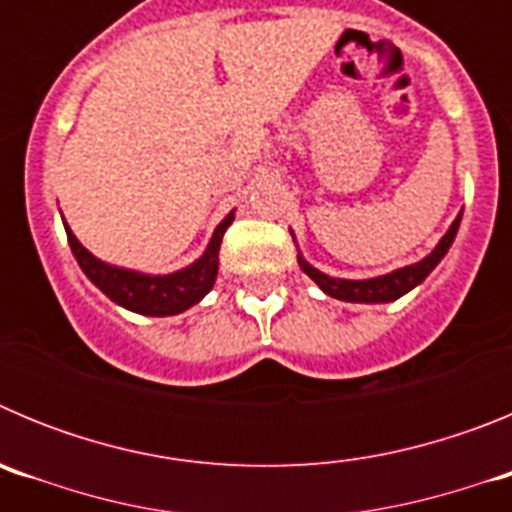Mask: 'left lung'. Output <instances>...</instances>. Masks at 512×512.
I'll return each instance as SVG.
<instances>
[{
    "label": "left lung",
    "instance_id": "left-lung-1",
    "mask_svg": "<svg viewBox=\"0 0 512 512\" xmlns=\"http://www.w3.org/2000/svg\"><path fill=\"white\" fill-rule=\"evenodd\" d=\"M459 220H461V215L456 217L454 223H451L449 233L443 235L441 243H438V246L433 248V251L428 253L423 261H418V264H413V266H405V269L392 271V274H384V277H377V279H361V282H351V279H333V277H328V274H323V271L312 269V266L307 264L302 256H297V261H300L302 271H305L307 277L318 284L325 295L336 297V300L392 302V300H397V297L405 295V292H410L413 287H418V284L423 282V279L428 277L433 269H436L438 261L446 256L449 246L454 243L456 230H459Z\"/></svg>",
    "mask_w": 512,
    "mask_h": 512
}]
</instances>
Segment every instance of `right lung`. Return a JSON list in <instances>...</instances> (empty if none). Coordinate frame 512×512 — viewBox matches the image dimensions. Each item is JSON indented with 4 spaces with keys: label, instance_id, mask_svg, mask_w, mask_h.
Wrapping results in <instances>:
<instances>
[{
    "label": "right lung",
    "instance_id": "1",
    "mask_svg": "<svg viewBox=\"0 0 512 512\" xmlns=\"http://www.w3.org/2000/svg\"><path fill=\"white\" fill-rule=\"evenodd\" d=\"M230 223H233V212L217 225L210 246H207V251L202 253L200 259L194 261L192 266H187V269L176 271V274H166V277H148V274H138V271L117 269V266L104 264V261L94 259L92 253L76 241V235L71 233L69 225H66V235H69V246L74 251L76 261H79L81 271L112 302L128 307L133 312H140V315L164 318V315H176V312L189 310V307L197 305L210 292L217 277V251H220V243H223V235Z\"/></svg>",
    "mask_w": 512,
    "mask_h": 512
}]
</instances>
